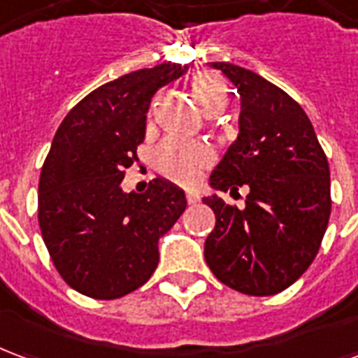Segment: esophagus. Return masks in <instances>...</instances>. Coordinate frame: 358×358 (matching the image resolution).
<instances>
[{
    "label": "esophagus",
    "mask_w": 358,
    "mask_h": 358,
    "mask_svg": "<svg viewBox=\"0 0 358 358\" xmlns=\"http://www.w3.org/2000/svg\"><path fill=\"white\" fill-rule=\"evenodd\" d=\"M186 201L187 205H195V203L199 201V195L195 194V192H186Z\"/></svg>",
    "instance_id": "esophagus-1"
}]
</instances>
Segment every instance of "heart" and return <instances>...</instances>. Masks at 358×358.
I'll return each mask as SVG.
<instances>
[{"label": "heart", "instance_id": "1", "mask_svg": "<svg viewBox=\"0 0 358 358\" xmlns=\"http://www.w3.org/2000/svg\"><path fill=\"white\" fill-rule=\"evenodd\" d=\"M192 95L207 115H218L228 105V88L222 76L215 71H197L189 80ZM215 153L201 141H189L182 138L164 140L155 153V169L164 178L192 184L199 178L201 171L210 166Z\"/></svg>", "mask_w": 358, "mask_h": 358}]
</instances>
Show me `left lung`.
<instances>
[{
	"instance_id": "left-lung-1",
	"label": "left lung",
	"mask_w": 358,
	"mask_h": 358,
	"mask_svg": "<svg viewBox=\"0 0 358 358\" xmlns=\"http://www.w3.org/2000/svg\"><path fill=\"white\" fill-rule=\"evenodd\" d=\"M241 97L240 136L210 174V186L238 194L245 207L205 197L217 224L205 261L228 287L276 295L310 266L330 220V166L307 113L263 76L232 63H210Z\"/></svg>"
}]
</instances>
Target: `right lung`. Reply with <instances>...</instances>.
<instances>
[{"label": "right lung", "instance_id": "obj_1", "mask_svg": "<svg viewBox=\"0 0 358 358\" xmlns=\"http://www.w3.org/2000/svg\"><path fill=\"white\" fill-rule=\"evenodd\" d=\"M186 66L163 63L107 82L76 103L59 126L38 186V222L55 268L92 299H118L148 282L159 238L186 210L164 180L122 192L124 171L145 138L149 103Z\"/></svg>", "mask_w": 358, "mask_h": 358}]
</instances>
